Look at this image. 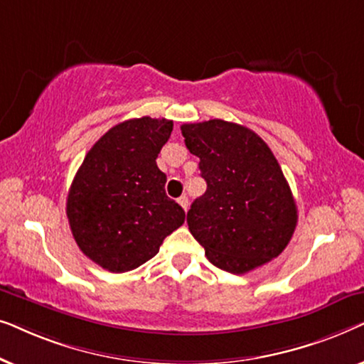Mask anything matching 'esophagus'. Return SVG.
Masks as SVG:
<instances>
[{
	"label": "esophagus",
	"instance_id": "esophagus-1",
	"mask_svg": "<svg viewBox=\"0 0 364 364\" xmlns=\"http://www.w3.org/2000/svg\"><path fill=\"white\" fill-rule=\"evenodd\" d=\"M178 203H181V207L183 208V210H187V208H188V198L186 197V196H182L181 198H178V200H177Z\"/></svg>",
	"mask_w": 364,
	"mask_h": 364
}]
</instances>
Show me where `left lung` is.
Returning <instances> with one entry per match:
<instances>
[{"mask_svg":"<svg viewBox=\"0 0 364 364\" xmlns=\"http://www.w3.org/2000/svg\"><path fill=\"white\" fill-rule=\"evenodd\" d=\"M207 191L187 212L188 230L208 262L247 273L285 250L296 227V203L280 164L245 126L210 119L181 127Z\"/></svg>","mask_w":364,"mask_h":364,"instance_id":"obj_1","label":"left lung"}]
</instances>
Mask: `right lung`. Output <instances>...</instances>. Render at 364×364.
<instances>
[{"label":"right lung","mask_w":364,"mask_h":364,"mask_svg":"<svg viewBox=\"0 0 364 364\" xmlns=\"http://www.w3.org/2000/svg\"><path fill=\"white\" fill-rule=\"evenodd\" d=\"M168 119H129L86 154L68 193L66 213L77 247L112 273L141 267L186 220L166 196L156 159L171 137Z\"/></svg>","instance_id":"add662e5"}]
</instances>
